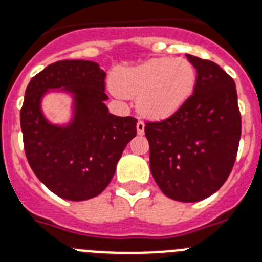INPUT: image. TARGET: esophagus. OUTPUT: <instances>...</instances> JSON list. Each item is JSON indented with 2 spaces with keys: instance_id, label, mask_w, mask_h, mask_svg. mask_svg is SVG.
I'll return each mask as SVG.
<instances>
[{
  "instance_id": "34e87169",
  "label": "esophagus",
  "mask_w": 262,
  "mask_h": 262,
  "mask_svg": "<svg viewBox=\"0 0 262 262\" xmlns=\"http://www.w3.org/2000/svg\"><path fill=\"white\" fill-rule=\"evenodd\" d=\"M145 132V124L142 121H138L137 122V133L138 135H144Z\"/></svg>"
}]
</instances>
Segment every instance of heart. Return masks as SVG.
Returning a JSON list of instances; mask_svg holds the SVG:
<instances>
[{
	"mask_svg": "<svg viewBox=\"0 0 262 262\" xmlns=\"http://www.w3.org/2000/svg\"><path fill=\"white\" fill-rule=\"evenodd\" d=\"M197 73L186 58H151L114 74L117 97H137V111L150 120H165L186 104L193 94Z\"/></svg>",
	"mask_w": 262,
	"mask_h": 262,
	"instance_id": "b5f03b06",
	"label": "heart"
}]
</instances>
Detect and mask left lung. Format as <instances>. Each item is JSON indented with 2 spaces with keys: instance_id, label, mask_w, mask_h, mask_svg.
Returning a JSON list of instances; mask_svg holds the SVG:
<instances>
[{
  "instance_id": "obj_1",
  "label": "left lung",
  "mask_w": 262,
  "mask_h": 262,
  "mask_svg": "<svg viewBox=\"0 0 262 262\" xmlns=\"http://www.w3.org/2000/svg\"><path fill=\"white\" fill-rule=\"evenodd\" d=\"M197 81L186 104L161 122H146L150 172L169 199L201 201L229 177L241 137L236 83L217 63L186 54Z\"/></svg>"
}]
</instances>
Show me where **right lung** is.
<instances>
[{
  "label": "right lung",
  "instance_id": "obj_1",
  "mask_svg": "<svg viewBox=\"0 0 262 262\" xmlns=\"http://www.w3.org/2000/svg\"><path fill=\"white\" fill-rule=\"evenodd\" d=\"M105 76L97 62L63 60L46 67L26 88L21 109L26 158L39 181L61 199L83 201L100 194L137 135L136 118L109 113ZM48 93L72 98L67 124H53L43 114Z\"/></svg>",
  "mask_w": 262,
  "mask_h": 262
}]
</instances>
